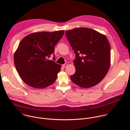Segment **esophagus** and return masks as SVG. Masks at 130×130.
Masks as SVG:
<instances>
[{
  "mask_svg": "<svg viewBox=\"0 0 130 130\" xmlns=\"http://www.w3.org/2000/svg\"><path fill=\"white\" fill-rule=\"evenodd\" d=\"M67 66H68V64H64V65H62V66H63L64 68L66 67Z\"/></svg>",
  "mask_w": 130,
  "mask_h": 130,
  "instance_id": "34e87169",
  "label": "esophagus"
}]
</instances>
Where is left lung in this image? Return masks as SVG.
I'll list each match as a JSON object with an SVG mask.
<instances>
[{
  "label": "left lung",
  "instance_id": "8db88e82",
  "mask_svg": "<svg viewBox=\"0 0 130 130\" xmlns=\"http://www.w3.org/2000/svg\"><path fill=\"white\" fill-rule=\"evenodd\" d=\"M65 34L75 54V72L70 76L71 80L83 88L98 84L110 66V46L107 38L88 28L67 30Z\"/></svg>",
  "mask_w": 130,
  "mask_h": 130
}]
</instances>
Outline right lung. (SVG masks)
<instances>
[{
  "mask_svg": "<svg viewBox=\"0 0 130 130\" xmlns=\"http://www.w3.org/2000/svg\"><path fill=\"white\" fill-rule=\"evenodd\" d=\"M64 30L30 34L20 42L14 54L17 72L27 85L43 89L56 80L61 65L55 62V46L62 37ZM53 54L54 61L48 59Z\"/></svg>",
  "mask_w": 130,
  "mask_h": 130,
  "instance_id": "1",
  "label": "right lung"
}]
</instances>
